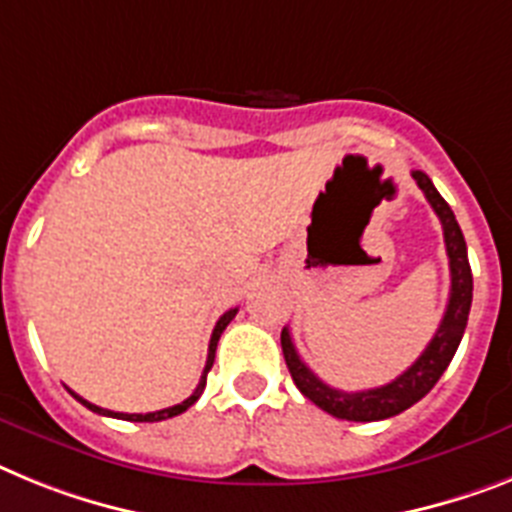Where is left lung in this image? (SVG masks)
<instances>
[{
  "mask_svg": "<svg viewBox=\"0 0 512 512\" xmlns=\"http://www.w3.org/2000/svg\"><path fill=\"white\" fill-rule=\"evenodd\" d=\"M412 178L422 189L425 199L435 214L440 217L445 238V251H448V264H451V298L445 305L443 321H440L438 331L425 347V352L414 360L412 368H406L396 381L386 383L381 388H370V391H336V388L326 386L313 370L300 360L298 349L292 344L290 331L282 329V355H285L287 368H290L292 381L300 388L305 399H310L318 409L329 412L331 417L349 419V422H378V419H388L417 404L422 396L432 391V386L440 381V375L451 365L453 355H456L461 336L466 331V321H469L471 310V292H474V279H471L469 253H466V240L461 227L456 222V214L448 207L438 189L432 186L430 178L422 170H412Z\"/></svg>",
  "mask_w": 512,
  "mask_h": 512,
  "instance_id": "8db88e82",
  "label": "left lung"
}]
</instances>
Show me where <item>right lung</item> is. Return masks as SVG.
I'll list each match as a JSON object with an SVG mask.
<instances>
[{"label": "right lung", "mask_w": 512, "mask_h": 512, "mask_svg": "<svg viewBox=\"0 0 512 512\" xmlns=\"http://www.w3.org/2000/svg\"><path fill=\"white\" fill-rule=\"evenodd\" d=\"M235 313H238V308H230L227 313H222L220 321H217V326H214L212 331V339H209V352H207V365H204V375H202V381H199V386H196V391L191 393L189 399L181 401V404L176 406H168V409H160V412H147V414H124V412H111V409H103V406H95L90 404V401H85L82 396H77L74 391H69L74 396V399L80 401L82 406H87L90 412L95 414H103V417H116V419H126V422H160V419H170V417H178V414H183L186 409H189L191 404H196V399L202 396L204 386H207V373L212 370V362H214V352H217V342H220V336L222 331L227 329V323L233 321Z\"/></svg>", "instance_id": "obj_1"}]
</instances>
